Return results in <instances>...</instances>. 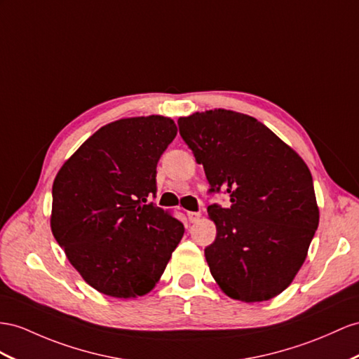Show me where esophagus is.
<instances>
[{
    "label": "esophagus",
    "instance_id": "obj_1",
    "mask_svg": "<svg viewBox=\"0 0 359 359\" xmlns=\"http://www.w3.org/2000/svg\"><path fill=\"white\" fill-rule=\"evenodd\" d=\"M200 217H201L200 212H188V218H189L191 223H197L198 219H200Z\"/></svg>",
    "mask_w": 359,
    "mask_h": 359
}]
</instances>
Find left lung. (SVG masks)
<instances>
[{
  "label": "left lung",
  "mask_w": 359,
  "mask_h": 359,
  "mask_svg": "<svg viewBox=\"0 0 359 359\" xmlns=\"http://www.w3.org/2000/svg\"><path fill=\"white\" fill-rule=\"evenodd\" d=\"M183 141L205 168L210 192L231 208L208 206L217 227L205 249L222 291L245 303L278 296L296 278L318 227L312 176L297 151L267 126L226 109L179 118Z\"/></svg>",
  "instance_id": "obj_1"
}]
</instances>
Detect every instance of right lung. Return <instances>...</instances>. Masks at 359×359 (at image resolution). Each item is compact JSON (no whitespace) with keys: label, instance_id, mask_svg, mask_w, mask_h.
I'll use <instances>...</instances> for the list:
<instances>
[{"label":"right lung","instance_id":"add662e5","mask_svg":"<svg viewBox=\"0 0 359 359\" xmlns=\"http://www.w3.org/2000/svg\"><path fill=\"white\" fill-rule=\"evenodd\" d=\"M176 135L168 116L121 118L89 136L54 179L51 232L83 280L109 297L149 294L185 233L168 210L145 205Z\"/></svg>","mask_w":359,"mask_h":359}]
</instances>
